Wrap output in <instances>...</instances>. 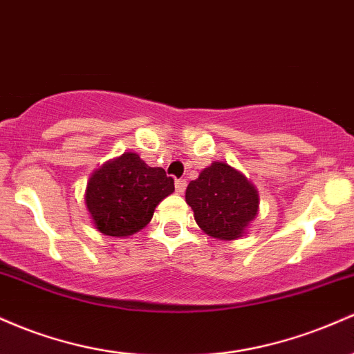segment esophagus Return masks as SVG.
<instances>
[{"label": "esophagus", "instance_id": "34e87169", "mask_svg": "<svg viewBox=\"0 0 354 354\" xmlns=\"http://www.w3.org/2000/svg\"><path fill=\"white\" fill-rule=\"evenodd\" d=\"M174 186H176V193L183 195L185 189H186V181L185 180H176V183H174Z\"/></svg>", "mask_w": 354, "mask_h": 354}]
</instances>
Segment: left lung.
<instances>
[{"label": "left lung", "instance_id": "1", "mask_svg": "<svg viewBox=\"0 0 354 354\" xmlns=\"http://www.w3.org/2000/svg\"><path fill=\"white\" fill-rule=\"evenodd\" d=\"M186 203L198 227L218 240L243 236L259 213V192L240 171L221 161L212 162L186 188Z\"/></svg>", "mask_w": 354, "mask_h": 354}]
</instances>
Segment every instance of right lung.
Here are the masks:
<instances>
[{"label":"right lung","mask_w":354,"mask_h":354,"mask_svg":"<svg viewBox=\"0 0 354 354\" xmlns=\"http://www.w3.org/2000/svg\"><path fill=\"white\" fill-rule=\"evenodd\" d=\"M174 192L162 168H151L139 154L124 153L92 173L85 205L100 234L129 236L149 223L154 209Z\"/></svg>","instance_id":"add662e5"}]
</instances>
